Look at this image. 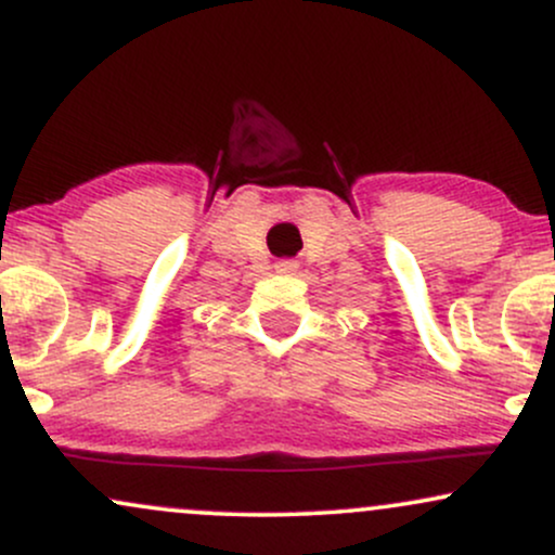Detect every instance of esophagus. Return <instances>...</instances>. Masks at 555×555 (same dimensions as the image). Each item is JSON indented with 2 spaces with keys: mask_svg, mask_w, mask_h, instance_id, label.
<instances>
[{
  "mask_svg": "<svg viewBox=\"0 0 555 555\" xmlns=\"http://www.w3.org/2000/svg\"><path fill=\"white\" fill-rule=\"evenodd\" d=\"M297 269H299V263H297V260H292V258H284V260H279V263H276V271L286 273V276L297 273Z\"/></svg>",
  "mask_w": 555,
  "mask_h": 555,
  "instance_id": "esophagus-1",
  "label": "esophagus"
}]
</instances>
